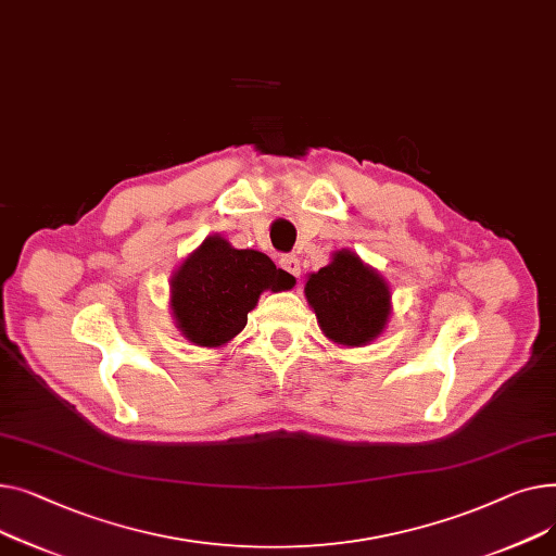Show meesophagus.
Wrapping results in <instances>:
<instances>
[{
    "mask_svg": "<svg viewBox=\"0 0 556 556\" xmlns=\"http://www.w3.org/2000/svg\"><path fill=\"white\" fill-rule=\"evenodd\" d=\"M287 274H291L293 278L301 276V260L296 255H282L280 263H278Z\"/></svg>",
    "mask_w": 556,
    "mask_h": 556,
    "instance_id": "1",
    "label": "esophagus"
}]
</instances>
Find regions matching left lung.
<instances>
[{
	"label": "left lung",
	"mask_w": 556,
	"mask_h": 556,
	"mask_svg": "<svg viewBox=\"0 0 556 556\" xmlns=\"http://www.w3.org/2000/svg\"><path fill=\"white\" fill-rule=\"evenodd\" d=\"M305 296L320 330L341 345H366L390 314L388 285L350 251H339L332 265L309 276Z\"/></svg>",
	"instance_id": "obj_1"
}]
</instances>
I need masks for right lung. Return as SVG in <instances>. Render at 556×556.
I'll return each instance as SVG.
<instances>
[{
	"mask_svg": "<svg viewBox=\"0 0 556 556\" xmlns=\"http://www.w3.org/2000/svg\"><path fill=\"white\" fill-rule=\"evenodd\" d=\"M287 287L291 276L265 253L206 238L175 274L170 305L188 341L215 348L244 330L260 293Z\"/></svg>",
	"mask_w": 556,
	"mask_h": 556,
	"instance_id": "add662e5",
	"label": "right lung"
}]
</instances>
